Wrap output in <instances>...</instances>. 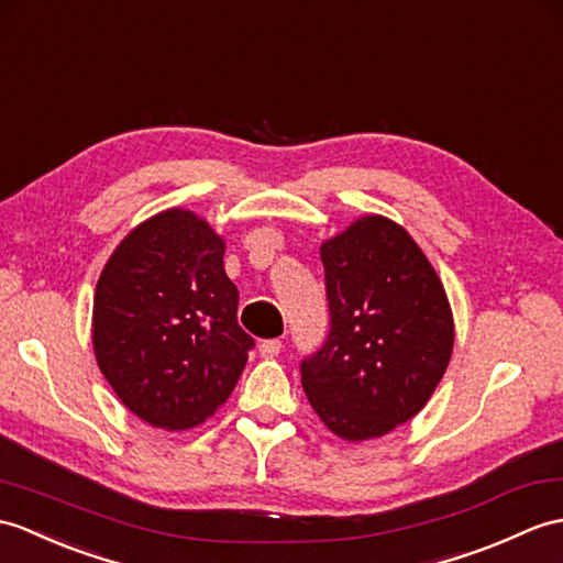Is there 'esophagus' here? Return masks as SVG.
<instances>
[{
    "mask_svg": "<svg viewBox=\"0 0 563 563\" xmlns=\"http://www.w3.org/2000/svg\"><path fill=\"white\" fill-rule=\"evenodd\" d=\"M280 350H283V343L278 341V338H273V341H264V343L258 345L261 357H266V360H271V357H278V355H280Z\"/></svg>",
    "mask_w": 563,
    "mask_h": 563,
    "instance_id": "34e87169",
    "label": "esophagus"
}]
</instances>
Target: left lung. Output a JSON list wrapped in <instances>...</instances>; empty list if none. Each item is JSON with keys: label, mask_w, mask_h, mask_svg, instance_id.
<instances>
[{"label": "left lung", "mask_w": 563, "mask_h": 563, "mask_svg": "<svg viewBox=\"0 0 563 563\" xmlns=\"http://www.w3.org/2000/svg\"><path fill=\"white\" fill-rule=\"evenodd\" d=\"M321 261L331 331L302 360V388L335 437L378 439L424 408L449 367V297L408 230L384 216L325 240Z\"/></svg>", "instance_id": "obj_1"}]
</instances>
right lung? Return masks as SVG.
<instances>
[{"label": "right lung", "mask_w": 563, "mask_h": 563, "mask_svg": "<svg viewBox=\"0 0 563 563\" xmlns=\"http://www.w3.org/2000/svg\"><path fill=\"white\" fill-rule=\"evenodd\" d=\"M225 240L185 208L143 220L104 264L93 299L102 376L151 427L206 422L238 386L254 347L238 323Z\"/></svg>", "instance_id": "add662e5"}]
</instances>
